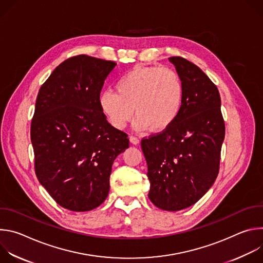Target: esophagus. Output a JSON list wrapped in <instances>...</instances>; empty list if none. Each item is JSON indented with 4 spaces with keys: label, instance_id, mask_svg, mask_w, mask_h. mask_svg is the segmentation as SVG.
<instances>
[{
    "label": "esophagus",
    "instance_id": "34e87169",
    "mask_svg": "<svg viewBox=\"0 0 263 263\" xmlns=\"http://www.w3.org/2000/svg\"><path fill=\"white\" fill-rule=\"evenodd\" d=\"M129 140H130V142H131L132 144H134V145H137V144L139 143V139H138L137 137H135V136H130V137H129Z\"/></svg>",
    "mask_w": 263,
    "mask_h": 263
}]
</instances>
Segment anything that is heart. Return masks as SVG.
<instances>
[{"mask_svg":"<svg viewBox=\"0 0 263 263\" xmlns=\"http://www.w3.org/2000/svg\"><path fill=\"white\" fill-rule=\"evenodd\" d=\"M117 92L104 90L99 106L110 125L124 129L132 119L133 129L160 133L177 120L183 103V84L178 73L160 66H137L116 84Z\"/></svg>","mask_w":263,"mask_h":263,"instance_id":"heart-1","label":"heart"}]
</instances>
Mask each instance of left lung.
<instances>
[{"label":"left lung","instance_id":"8db88e82","mask_svg":"<svg viewBox=\"0 0 263 263\" xmlns=\"http://www.w3.org/2000/svg\"><path fill=\"white\" fill-rule=\"evenodd\" d=\"M183 84L176 122L141 140L149 181L148 199L158 208L179 211L197 203L213 185L219 168L224 123L217 87L196 64L170 57Z\"/></svg>","mask_w":263,"mask_h":263}]
</instances>
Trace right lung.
<instances>
[{
	"label": "right lung",
	"mask_w": 263,
	"mask_h": 263,
	"mask_svg": "<svg viewBox=\"0 0 263 263\" xmlns=\"http://www.w3.org/2000/svg\"><path fill=\"white\" fill-rule=\"evenodd\" d=\"M117 63L79 55L60 63L41 87L31 124L37 179L61 207L89 211L109 193L115 159L129 147L99 106Z\"/></svg>",
	"instance_id": "add662e5"
}]
</instances>
